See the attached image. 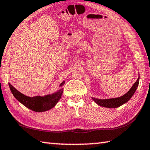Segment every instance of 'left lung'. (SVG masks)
I'll return each instance as SVG.
<instances>
[{
	"mask_svg": "<svg viewBox=\"0 0 150 150\" xmlns=\"http://www.w3.org/2000/svg\"><path fill=\"white\" fill-rule=\"evenodd\" d=\"M139 83V77L135 83L133 84L131 88L123 96L118 97V98H107V99H99L95 98L92 97L93 100L97 105H100L101 107H107V108H117L124 105V103H127L128 100L131 98L133 94L135 92L137 88Z\"/></svg>",
	"mask_w": 150,
	"mask_h": 150,
	"instance_id": "left-lung-1",
	"label": "left lung"
}]
</instances>
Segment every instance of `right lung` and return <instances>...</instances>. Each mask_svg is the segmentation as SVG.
<instances>
[{
  "mask_svg": "<svg viewBox=\"0 0 150 150\" xmlns=\"http://www.w3.org/2000/svg\"><path fill=\"white\" fill-rule=\"evenodd\" d=\"M64 81H63L59 86L60 87V89H59L58 91L53 94H47V95L43 96H35L33 97L26 96L21 93L9 83V86L11 93L15 98L22 105H24L25 107H26L30 110L36 111V112H43V111L50 110L56 106L57 103L58 102L62 96L63 92L62 86H64Z\"/></svg>",
  "mask_w": 150,
  "mask_h": 150,
  "instance_id": "add662e5",
  "label": "right lung"
}]
</instances>
